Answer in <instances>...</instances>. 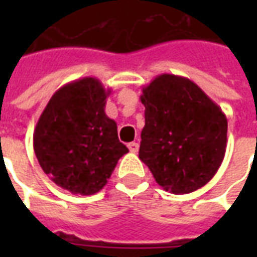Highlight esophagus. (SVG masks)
Segmentation results:
<instances>
[{"mask_svg":"<svg viewBox=\"0 0 257 257\" xmlns=\"http://www.w3.org/2000/svg\"><path fill=\"white\" fill-rule=\"evenodd\" d=\"M128 148H129V151H131V152H132V153L139 152V144H137V143H129Z\"/></svg>","mask_w":257,"mask_h":257,"instance_id":"obj_1","label":"esophagus"}]
</instances>
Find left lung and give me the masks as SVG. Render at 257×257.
Masks as SVG:
<instances>
[{"label":"left lung","instance_id":"left-lung-1","mask_svg":"<svg viewBox=\"0 0 257 257\" xmlns=\"http://www.w3.org/2000/svg\"><path fill=\"white\" fill-rule=\"evenodd\" d=\"M145 126L139 157L156 183L191 193L216 175L227 149V117L189 78L160 74L143 88Z\"/></svg>","mask_w":257,"mask_h":257}]
</instances>
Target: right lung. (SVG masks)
Here are the masks:
<instances>
[{
	"label": "right lung",
	"instance_id": "add662e5",
	"mask_svg": "<svg viewBox=\"0 0 257 257\" xmlns=\"http://www.w3.org/2000/svg\"><path fill=\"white\" fill-rule=\"evenodd\" d=\"M100 80L84 77L61 86L38 118L34 153L54 184L74 195H94L106 185L117 161L129 152L105 113Z\"/></svg>",
	"mask_w": 257,
	"mask_h": 257
}]
</instances>
